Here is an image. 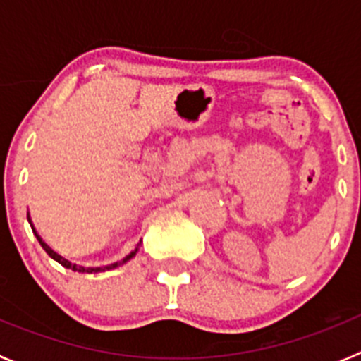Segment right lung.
Returning <instances> with one entry per match:
<instances>
[{
	"label": "right lung",
	"instance_id": "obj_1",
	"mask_svg": "<svg viewBox=\"0 0 361 361\" xmlns=\"http://www.w3.org/2000/svg\"><path fill=\"white\" fill-rule=\"evenodd\" d=\"M28 222H30V216H28ZM30 226H32V224H30ZM32 231H34V235H36V237H37V240H39L41 247H43V250L47 251V253H49V257H52L54 260H56V262H59V264H61V266L68 267V269H72V271H79V273H101V271L114 269V267L121 266V264L128 262L130 258H133V257H135V253H137V247H135V250H133L132 253L128 255V257H124L123 260H121V262L110 264V266H104V267H82V266H75V264H72V262H68V260H65V258H63L61 255H57L56 251H52V250H50L49 245H47V244H44V242H43V238H41L39 235H37V233H36V229H34V226H32Z\"/></svg>",
	"mask_w": 361,
	"mask_h": 361
}]
</instances>
